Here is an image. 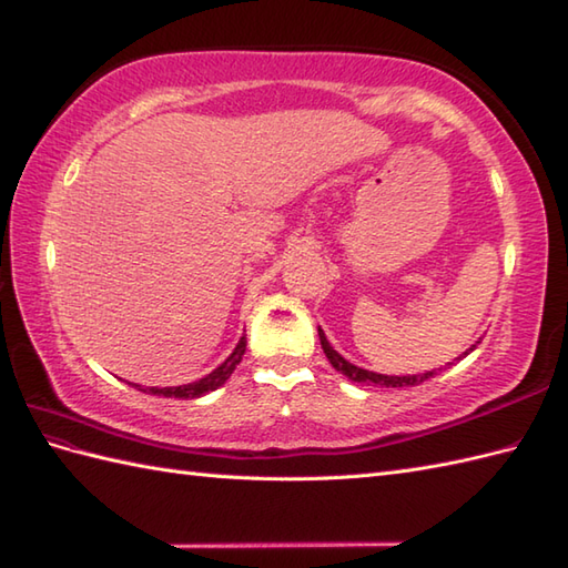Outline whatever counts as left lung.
Segmentation results:
<instances>
[{"label": "left lung", "instance_id": "obj_1", "mask_svg": "<svg viewBox=\"0 0 568 568\" xmlns=\"http://www.w3.org/2000/svg\"><path fill=\"white\" fill-rule=\"evenodd\" d=\"M318 337H321V347H323V352H325V357L331 359L333 367H335L339 374H345L347 379L357 382V384L382 386V388H384V386H386V388H403V386H418V384L430 379V376L435 374V372H425V374H408V376H388V374H376V372H369V369H362V367H355V364L347 362L343 355H339V352H335V349L331 347V343H327V337H325V333L321 331V327H318ZM471 349H476V345H471L469 349H466L464 355H469ZM464 355H462V357H464ZM462 357H457V359H462ZM449 364H455V362H449ZM449 364H447V367H449Z\"/></svg>", "mask_w": 568, "mask_h": 568}]
</instances>
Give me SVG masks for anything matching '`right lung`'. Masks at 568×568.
I'll list each match as a JSON object with an SVG mask.
<instances>
[{"mask_svg":"<svg viewBox=\"0 0 568 568\" xmlns=\"http://www.w3.org/2000/svg\"><path fill=\"white\" fill-rule=\"evenodd\" d=\"M245 345H247V339H245V335H243L241 343H237L235 349L231 352V357L225 359V362L221 364V367H216L211 374H206L204 379L192 382V384H182V386H165V388L150 386L148 390H150V394H153V396H165V398H199V396L209 394V390H216L219 386H223L225 382L231 379L235 364H241V359H243V355H245ZM141 390H143V388H141Z\"/></svg>","mask_w":568,"mask_h":568,"instance_id":"add662e5","label":"right lung"}]
</instances>
